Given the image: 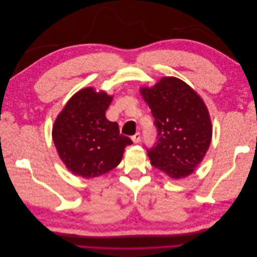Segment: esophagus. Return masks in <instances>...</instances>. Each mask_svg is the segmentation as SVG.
Masks as SVG:
<instances>
[{
	"label": "esophagus",
	"instance_id": "obj_1",
	"mask_svg": "<svg viewBox=\"0 0 257 257\" xmlns=\"http://www.w3.org/2000/svg\"><path fill=\"white\" fill-rule=\"evenodd\" d=\"M132 141L134 142V144H138L139 141H141V133H136L135 135L132 136Z\"/></svg>",
	"mask_w": 257,
	"mask_h": 257
}]
</instances>
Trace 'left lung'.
Masks as SVG:
<instances>
[{"mask_svg":"<svg viewBox=\"0 0 257 257\" xmlns=\"http://www.w3.org/2000/svg\"><path fill=\"white\" fill-rule=\"evenodd\" d=\"M141 94L150 107L158 142L148 149L152 166L173 179L190 176L208 151L212 124L204 100L176 77H163Z\"/></svg>","mask_w":257,"mask_h":257,"instance_id":"1","label":"left lung"}]
</instances>
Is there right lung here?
<instances>
[{"label": "right lung", "mask_w": 257, "mask_h": 257, "mask_svg": "<svg viewBox=\"0 0 257 257\" xmlns=\"http://www.w3.org/2000/svg\"><path fill=\"white\" fill-rule=\"evenodd\" d=\"M112 96L94 88L74 94L54 121L52 139L68 170L85 179L110 172L119 165L124 149L133 142L120 134L119 125L106 118Z\"/></svg>", "instance_id": "obj_1"}]
</instances>
